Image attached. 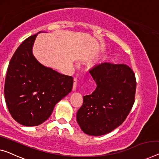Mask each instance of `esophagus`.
I'll list each match as a JSON object with an SVG mask.
<instances>
[{
    "label": "esophagus",
    "mask_w": 159,
    "mask_h": 159,
    "mask_svg": "<svg viewBox=\"0 0 159 159\" xmlns=\"http://www.w3.org/2000/svg\"><path fill=\"white\" fill-rule=\"evenodd\" d=\"M76 84H77V79H75V78H74V79H73V91H75V89H76Z\"/></svg>",
    "instance_id": "esophagus-1"
}]
</instances>
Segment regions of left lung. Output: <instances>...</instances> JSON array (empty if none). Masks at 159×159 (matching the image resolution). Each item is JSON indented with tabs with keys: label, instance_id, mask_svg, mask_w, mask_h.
<instances>
[{
	"label": "left lung",
	"instance_id": "1",
	"mask_svg": "<svg viewBox=\"0 0 159 159\" xmlns=\"http://www.w3.org/2000/svg\"><path fill=\"white\" fill-rule=\"evenodd\" d=\"M97 87L84 96L76 114L85 134L102 136L123 124L135 101L136 80L131 68L125 64L103 63L90 70Z\"/></svg>",
	"mask_w": 159,
	"mask_h": 159
}]
</instances>
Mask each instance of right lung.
Returning <instances> with one entry per match:
<instances>
[{"mask_svg":"<svg viewBox=\"0 0 159 159\" xmlns=\"http://www.w3.org/2000/svg\"><path fill=\"white\" fill-rule=\"evenodd\" d=\"M37 35L28 37L19 46L11 59L5 80V99L9 112L14 120L25 126L46 121L56 104L71 91L73 84L72 76L43 66L33 55Z\"/></svg>","mask_w":159,"mask_h":159,"instance_id":"right-lung-1","label":"right lung"}]
</instances>
